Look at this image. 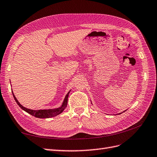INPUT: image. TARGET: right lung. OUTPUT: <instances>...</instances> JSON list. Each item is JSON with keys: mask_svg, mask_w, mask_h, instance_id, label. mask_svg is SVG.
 I'll list each match as a JSON object with an SVG mask.
<instances>
[{"mask_svg": "<svg viewBox=\"0 0 157 157\" xmlns=\"http://www.w3.org/2000/svg\"><path fill=\"white\" fill-rule=\"evenodd\" d=\"M70 91L67 93V95L64 98L63 103H62V105L61 107L59 109H54V110H31L29 109H27L25 108L24 106H22L20 102L17 101V98H16V97L14 96V93L12 92L13 94V96H14V99L16 101V102H17V104L20 106V108L21 109H23L24 110H25L27 113L30 114L31 115L34 116L35 117H37V118H51V117H54V116H56L57 115L60 114V113H62V111H63L65 108L67 106V103H68V95H69V93H70Z\"/></svg>", "mask_w": 157, "mask_h": 157, "instance_id": "obj_1", "label": "right lung"}]
</instances>
